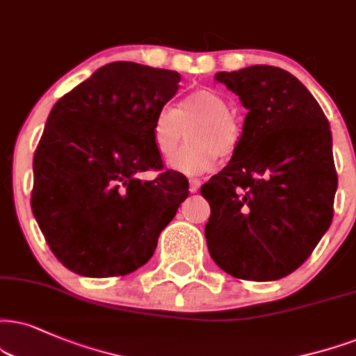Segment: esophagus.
Returning a JSON list of instances; mask_svg holds the SVG:
<instances>
[{"label": "esophagus", "mask_w": 356, "mask_h": 356, "mask_svg": "<svg viewBox=\"0 0 356 356\" xmlns=\"http://www.w3.org/2000/svg\"><path fill=\"white\" fill-rule=\"evenodd\" d=\"M200 186H201V179L191 177V178H190V191H191V193H198Z\"/></svg>", "instance_id": "obj_1"}]
</instances>
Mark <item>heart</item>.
Instances as JSON below:
<instances>
[{
	"label": "heart",
	"instance_id": "heart-1",
	"mask_svg": "<svg viewBox=\"0 0 356 356\" xmlns=\"http://www.w3.org/2000/svg\"><path fill=\"white\" fill-rule=\"evenodd\" d=\"M229 102L225 95L209 87L191 90L177 108L166 107L156 113L152 137L156 152L170 158L185 137V147L170 161L171 168L186 175H198L208 171L218 156L231 158L239 150L243 131L229 112Z\"/></svg>",
	"mask_w": 356,
	"mask_h": 356
}]
</instances>
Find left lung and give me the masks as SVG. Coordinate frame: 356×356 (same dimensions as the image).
Masks as SVG:
<instances>
[{"label": "left lung", "instance_id": "8db88e82", "mask_svg": "<svg viewBox=\"0 0 356 356\" xmlns=\"http://www.w3.org/2000/svg\"><path fill=\"white\" fill-rule=\"evenodd\" d=\"M248 108L239 150L201 186L204 236L232 277L277 280L299 269L332 225L337 178L328 120L297 77L274 65L218 72Z\"/></svg>", "mask_w": 356, "mask_h": 356}]
</instances>
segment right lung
<instances>
[{
	"instance_id": "right-lung-1",
	"label": "right lung",
	"mask_w": 356,
	"mask_h": 356,
	"mask_svg": "<svg viewBox=\"0 0 356 356\" xmlns=\"http://www.w3.org/2000/svg\"><path fill=\"white\" fill-rule=\"evenodd\" d=\"M179 81L175 71L118 60L52 107L34 152L31 208L69 270L86 277L137 270L188 198L186 177L165 170L152 137ZM143 170L157 177L142 182Z\"/></svg>"
}]
</instances>
